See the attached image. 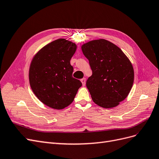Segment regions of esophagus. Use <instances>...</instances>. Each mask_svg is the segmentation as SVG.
Instances as JSON below:
<instances>
[{
    "label": "esophagus",
    "mask_w": 159,
    "mask_h": 159,
    "mask_svg": "<svg viewBox=\"0 0 159 159\" xmlns=\"http://www.w3.org/2000/svg\"><path fill=\"white\" fill-rule=\"evenodd\" d=\"M80 81H81L82 84H83V86H84L85 84H86V79H85V78L82 79L80 80Z\"/></svg>",
    "instance_id": "esophagus-1"
}]
</instances>
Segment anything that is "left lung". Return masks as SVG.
<instances>
[{
	"label": "left lung",
	"mask_w": 159,
	"mask_h": 159,
	"mask_svg": "<svg viewBox=\"0 0 159 159\" xmlns=\"http://www.w3.org/2000/svg\"><path fill=\"white\" fill-rule=\"evenodd\" d=\"M81 49L93 70L86 84L93 102L104 108L118 106L134 84L131 61L120 48L104 39L90 41Z\"/></svg>",
	"instance_id": "1"
}]
</instances>
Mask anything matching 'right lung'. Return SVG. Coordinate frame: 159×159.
Here are the masks:
<instances>
[{"label": "right lung", "instance_id": "obj_1", "mask_svg": "<svg viewBox=\"0 0 159 159\" xmlns=\"http://www.w3.org/2000/svg\"><path fill=\"white\" fill-rule=\"evenodd\" d=\"M76 45L65 39L51 42L34 55L29 69V81L35 96L55 110L69 106L74 100L81 82L73 77L70 61Z\"/></svg>", "mask_w": 159, "mask_h": 159}]
</instances>
